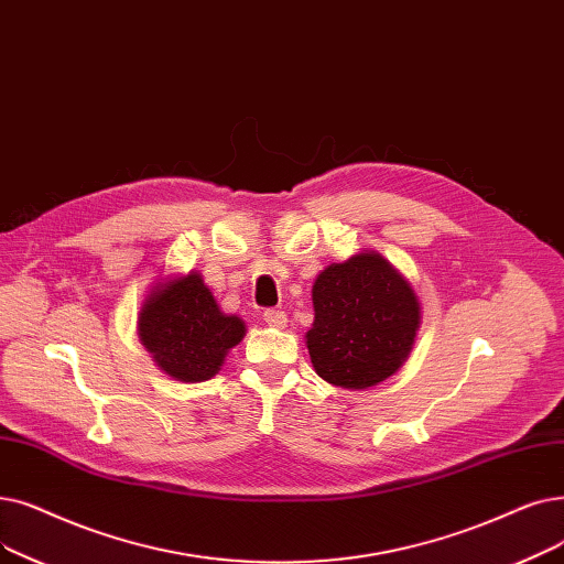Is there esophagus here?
Returning <instances> with one entry per match:
<instances>
[{"label":"esophagus","mask_w":564,"mask_h":564,"mask_svg":"<svg viewBox=\"0 0 564 564\" xmlns=\"http://www.w3.org/2000/svg\"><path fill=\"white\" fill-rule=\"evenodd\" d=\"M262 321L269 325V327H276V329H283L288 325V315L279 308H267L262 313Z\"/></svg>","instance_id":"34e87169"}]
</instances>
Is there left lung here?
<instances>
[{"label":"left lung","mask_w":564,"mask_h":564,"mask_svg":"<svg viewBox=\"0 0 564 564\" xmlns=\"http://www.w3.org/2000/svg\"><path fill=\"white\" fill-rule=\"evenodd\" d=\"M306 346L315 373L346 389L387 380L408 359L420 327L410 283L378 253L329 264L313 283Z\"/></svg>","instance_id":"1"}]
</instances>
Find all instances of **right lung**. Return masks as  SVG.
<instances>
[{
	"mask_svg": "<svg viewBox=\"0 0 564 564\" xmlns=\"http://www.w3.org/2000/svg\"><path fill=\"white\" fill-rule=\"evenodd\" d=\"M138 332L161 371L182 382H203L218 373L247 329L239 317L221 313L200 274L191 272L144 300Z\"/></svg>",
	"mask_w": 564,
	"mask_h": 564,
	"instance_id": "obj_1",
	"label": "right lung"
}]
</instances>
